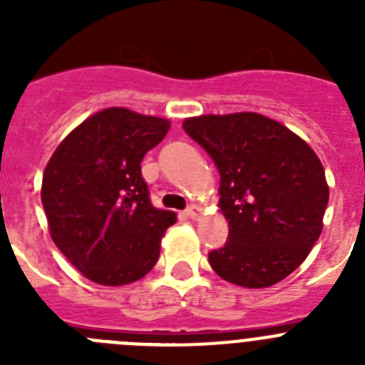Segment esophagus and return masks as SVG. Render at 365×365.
I'll return each mask as SVG.
<instances>
[{"label": "esophagus", "instance_id": "34e87169", "mask_svg": "<svg viewBox=\"0 0 365 365\" xmlns=\"http://www.w3.org/2000/svg\"><path fill=\"white\" fill-rule=\"evenodd\" d=\"M201 206L197 205H190L188 208H186V215H188L190 219H199V215H201Z\"/></svg>", "mask_w": 365, "mask_h": 365}]
</instances>
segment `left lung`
I'll return each mask as SVG.
<instances>
[{
    "instance_id": "1",
    "label": "left lung",
    "mask_w": 365,
    "mask_h": 365,
    "mask_svg": "<svg viewBox=\"0 0 365 365\" xmlns=\"http://www.w3.org/2000/svg\"><path fill=\"white\" fill-rule=\"evenodd\" d=\"M221 175L228 241L208 254L222 279L263 289L294 272L322 234L329 188L305 140L257 113L186 118Z\"/></svg>"
}]
</instances>
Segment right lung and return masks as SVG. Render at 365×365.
I'll list each match as a JSON object with an SVG mask.
<instances>
[{
	"mask_svg": "<svg viewBox=\"0 0 365 365\" xmlns=\"http://www.w3.org/2000/svg\"><path fill=\"white\" fill-rule=\"evenodd\" d=\"M170 130L166 118L109 108L56 148L41 180L51 237L91 282L125 285L146 276L175 214L157 210L140 172Z\"/></svg>",
	"mask_w": 365,
	"mask_h": 365,
	"instance_id": "1",
	"label": "right lung"
}]
</instances>
